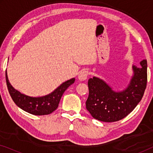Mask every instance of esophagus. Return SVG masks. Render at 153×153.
Listing matches in <instances>:
<instances>
[{"label":"esophagus","instance_id":"esophagus-1","mask_svg":"<svg viewBox=\"0 0 153 153\" xmlns=\"http://www.w3.org/2000/svg\"><path fill=\"white\" fill-rule=\"evenodd\" d=\"M88 74H89L88 71L83 70V71H81V72H79V74L78 75V78L80 81H84L88 78Z\"/></svg>","mask_w":153,"mask_h":153}]
</instances>
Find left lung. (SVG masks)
Wrapping results in <instances>:
<instances>
[{
  "mask_svg": "<svg viewBox=\"0 0 153 153\" xmlns=\"http://www.w3.org/2000/svg\"><path fill=\"white\" fill-rule=\"evenodd\" d=\"M141 67L133 65L134 76L124 91L115 92L102 79H89L87 110L94 118L103 122H115L124 118L141 101L147 85V60L140 62Z\"/></svg>",
  "mask_w": 153,
  "mask_h": 153,
  "instance_id": "obj_1",
  "label": "left lung"
}]
</instances>
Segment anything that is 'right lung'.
<instances>
[{"instance_id": "obj_1", "label": "right lung", "mask_w": 153, "mask_h": 153, "mask_svg": "<svg viewBox=\"0 0 153 153\" xmlns=\"http://www.w3.org/2000/svg\"><path fill=\"white\" fill-rule=\"evenodd\" d=\"M5 79L8 91L14 103L25 111L36 116L48 115L54 111L58 108L62 94L75 81V79L73 78L65 81L47 95L33 97L22 94L12 86L8 80L7 71L5 72Z\"/></svg>"}]
</instances>
